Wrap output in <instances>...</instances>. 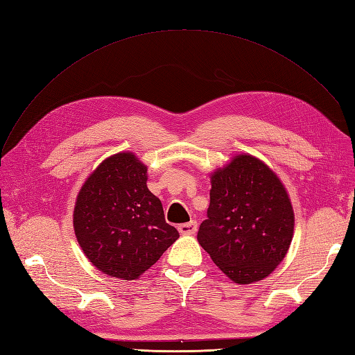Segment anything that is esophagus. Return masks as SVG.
Here are the masks:
<instances>
[{"label":"esophagus","mask_w":355,"mask_h":355,"mask_svg":"<svg viewBox=\"0 0 355 355\" xmlns=\"http://www.w3.org/2000/svg\"><path fill=\"white\" fill-rule=\"evenodd\" d=\"M178 230H179L180 234H187V236L196 234V232H197V223L196 221H189L187 224H180L178 227Z\"/></svg>","instance_id":"esophagus-1"}]
</instances>
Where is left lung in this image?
I'll use <instances>...</instances> for the list:
<instances>
[{"label":"left lung","instance_id":"left-lung-1","mask_svg":"<svg viewBox=\"0 0 355 355\" xmlns=\"http://www.w3.org/2000/svg\"><path fill=\"white\" fill-rule=\"evenodd\" d=\"M210 184L198 243L236 284L264 279L285 258L294 234V210L284 184L248 154L210 173Z\"/></svg>","mask_w":355,"mask_h":355}]
</instances>
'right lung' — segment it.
<instances>
[{
  "mask_svg": "<svg viewBox=\"0 0 355 355\" xmlns=\"http://www.w3.org/2000/svg\"><path fill=\"white\" fill-rule=\"evenodd\" d=\"M146 182L148 167L132 152H118L92 171L76 198L73 227L83 254L118 279H137L179 237Z\"/></svg>",
  "mask_w": 355,
  "mask_h": 355,
  "instance_id": "add662e5",
  "label": "right lung"
}]
</instances>
